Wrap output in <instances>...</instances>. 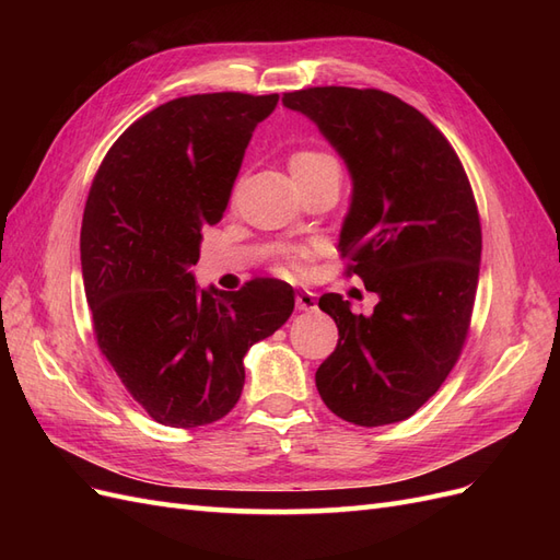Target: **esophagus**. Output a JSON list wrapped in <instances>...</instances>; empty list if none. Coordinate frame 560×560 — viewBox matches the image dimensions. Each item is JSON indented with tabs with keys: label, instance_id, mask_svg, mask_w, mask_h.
Returning a JSON list of instances; mask_svg holds the SVG:
<instances>
[{
	"label": "esophagus",
	"instance_id": "obj_1",
	"mask_svg": "<svg viewBox=\"0 0 560 560\" xmlns=\"http://www.w3.org/2000/svg\"><path fill=\"white\" fill-rule=\"evenodd\" d=\"M315 308H317L315 294H311V292H299L296 294V311H315Z\"/></svg>",
	"mask_w": 560,
	"mask_h": 560
}]
</instances>
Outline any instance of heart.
Listing matches in <instances>:
<instances>
[{
    "instance_id": "heart-1",
    "label": "heart",
    "mask_w": 560,
    "mask_h": 560,
    "mask_svg": "<svg viewBox=\"0 0 560 560\" xmlns=\"http://www.w3.org/2000/svg\"><path fill=\"white\" fill-rule=\"evenodd\" d=\"M290 173L294 177V182H306V179H313V177H319V175H338L341 171H338V163L331 154H327V151H319V149H299L294 151V154L290 156ZM308 254L306 252H296L290 257V264L292 268H299L303 264V259H306Z\"/></svg>"
}]
</instances>
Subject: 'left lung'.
<instances>
[{
    "label": "left lung",
    "instance_id": "left-lung-1",
    "mask_svg": "<svg viewBox=\"0 0 560 560\" xmlns=\"http://www.w3.org/2000/svg\"><path fill=\"white\" fill-rule=\"evenodd\" d=\"M338 151L352 177L338 252L378 294L352 315L319 296L338 346L315 374L338 418L378 428L413 416L455 366L479 284L481 224L465 167L416 107L376 89L319 86L282 95Z\"/></svg>",
    "mask_w": 560,
    "mask_h": 560
}]
</instances>
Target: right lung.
<instances>
[{"instance_id":"1","label":"right lung","mask_w":560,"mask_h":560,"mask_svg":"<svg viewBox=\"0 0 560 560\" xmlns=\"http://www.w3.org/2000/svg\"><path fill=\"white\" fill-rule=\"evenodd\" d=\"M278 95L177 97L138 118L93 179L81 273L97 346L161 425L198 428L241 399L247 350L294 311L273 278L200 290L202 229L222 219L252 132Z\"/></svg>"}]
</instances>
